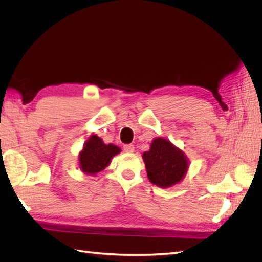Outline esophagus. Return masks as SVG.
<instances>
[{"label":"esophagus","mask_w":262,"mask_h":262,"mask_svg":"<svg viewBox=\"0 0 262 262\" xmlns=\"http://www.w3.org/2000/svg\"><path fill=\"white\" fill-rule=\"evenodd\" d=\"M123 149H124V152H126V153H133L134 152V145L133 144H125V145H123Z\"/></svg>","instance_id":"obj_1"}]
</instances>
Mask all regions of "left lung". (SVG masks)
Wrapping results in <instances>:
<instances>
[{
    "label": "left lung",
    "instance_id": "left-lung-1",
    "mask_svg": "<svg viewBox=\"0 0 262 262\" xmlns=\"http://www.w3.org/2000/svg\"><path fill=\"white\" fill-rule=\"evenodd\" d=\"M142 157L149 181L160 188L179 184L189 168V160L185 153L164 138H155L149 150L144 152Z\"/></svg>",
    "mask_w": 262,
    "mask_h": 262
}]
</instances>
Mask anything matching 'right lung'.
Returning <instances> with one entry per match:
<instances>
[{
    "label": "right lung",
    "instance_id": "right-lung-1",
    "mask_svg": "<svg viewBox=\"0 0 262 262\" xmlns=\"http://www.w3.org/2000/svg\"><path fill=\"white\" fill-rule=\"evenodd\" d=\"M121 152V148L114 144H105L96 134H93L85 142L78 154V166L86 175L96 176L112 162V158Z\"/></svg>",
    "mask_w": 262,
    "mask_h": 262
}]
</instances>
